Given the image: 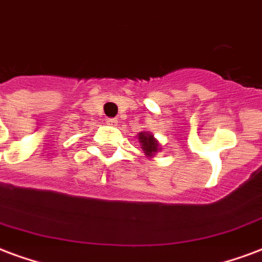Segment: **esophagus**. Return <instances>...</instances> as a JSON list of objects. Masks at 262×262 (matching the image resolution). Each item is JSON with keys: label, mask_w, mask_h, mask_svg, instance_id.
<instances>
[{"label": "esophagus", "mask_w": 262, "mask_h": 262, "mask_svg": "<svg viewBox=\"0 0 262 262\" xmlns=\"http://www.w3.org/2000/svg\"><path fill=\"white\" fill-rule=\"evenodd\" d=\"M106 123H108V125H116V123H118V119H116V118H106Z\"/></svg>", "instance_id": "1"}]
</instances>
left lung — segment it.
Listing matches in <instances>:
<instances>
[{
	"label": "left lung",
	"instance_id": "obj_1",
	"mask_svg": "<svg viewBox=\"0 0 262 262\" xmlns=\"http://www.w3.org/2000/svg\"><path fill=\"white\" fill-rule=\"evenodd\" d=\"M139 141H140L141 148L144 151V154L148 158L154 157L157 154V151L161 150L160 143L148 132H141V133H139Z\"/></svg>",
	"mask_w": 262,
	"mask_h": 262
}]
</instances>
